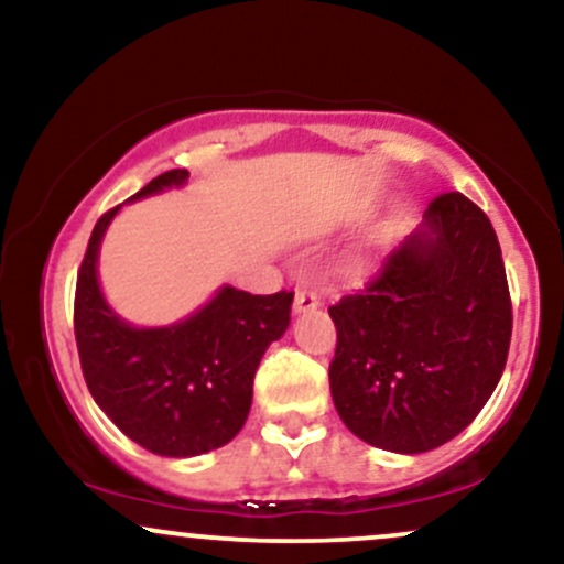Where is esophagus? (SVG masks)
Wrapping results in <instances>:
<instances>
[{
  "label": "esophagus",
  "instance_id": "34e87169",
  "mask_svg": "<svg viewBox=\"0 0 564 564\" xmlns=\"http://www.w3.org/2000/svg\"><path fill=\"white\" fill-rule=\"evenodd\" d=\"M318 304H321V300H318V294H315V291L296 289V294H294V310H296V313H307V310H315Z\"/></svg>",
  "mask_w": 564,
  "mask_h": 564
}]
</instances>
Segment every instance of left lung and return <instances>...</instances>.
<instances>
[{"mask_svg":"<svg viewBox=\"0 0 564 564\" xmlns=\"http://www.w3.org/2000/svg\"><path fill=\"white\" fill-rule=\"evenodd\" d=\"M328 315V381L347 430L394 453L448 443L488 403L509 355V283L488 215L440 193L422 228Z\"/></svg>","mask_w":564,"mask_h":564,"instance_id":"obj_1","label":"left lung"}]
</instances>
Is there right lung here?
Listing matches in <instances>:
<instances>
[{
  "mask_svg": "<svg viewBox=\"0 0 564 564\" xmlns=\"http://www.w3.org/2000/svg\"><path fill=\"white\" fill-rule=\"evenodd\" d=\"M185 180L187 170L164 172L129 200ZM119 209L97 219L76 278L74 334L84 381L106 416L145 451L172 458L215 451L249 416L257 366L289 328L294 291L262 296L225 286L183 323L129 326L97 283V249Z\"/></svg>",
  "mask_w": 564,
  "mask_h": 564,
  "instance_id": "1",
  "label": "right lung"
}]
</instances>
